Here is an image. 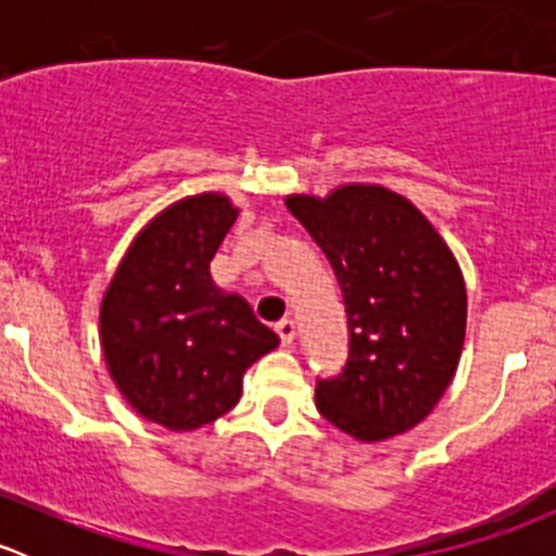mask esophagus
Returning <instances> with one entry per match:
<instances>
[{
  "instance_id": "34e87169",
  "label": "esophagus",
  "mask_w": 556,
  "mask_h": 556,
  "mask_svg": "<svg viewBox=\"0 0 556 556\" xmlns=\"http://www.w3.org/2000/svg\"><path fill=\"white\" fill-rule=\"evenodd\" d=\"M274 330H277L279 333V339H282V344H293V339H295V323L293 319H279L277 325H274Z\"/></svg>"
}]
</instances>
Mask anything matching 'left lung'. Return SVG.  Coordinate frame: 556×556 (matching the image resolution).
<instances>
[{"instance_id":"1","label":"left lung","mask_w":556,"mask_h":556,"mask_svg":"<svg viewBox=\"0 0 556 556\" xmlns=\"http://www.w3.org/2000/svg\"><path fill=\"white\" fill-rule=\"evenodd\" d=\"M333 266L350 355L317 379L319 414L357 441L422 422L457 371L468 295L450 244L408 199L382 185H341L285 199Z\"/></svg>"}]
</instances>
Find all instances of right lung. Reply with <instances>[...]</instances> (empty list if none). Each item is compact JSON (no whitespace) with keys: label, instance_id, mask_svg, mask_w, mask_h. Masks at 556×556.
I'll return each mask as SVG.
<instances>
[{"label":"right lung","instance_id":"right-lung-1","mask_svg":"<svg viewBox=\"0 0 556 556\" xmlns=\"http://www.w3.org/2000/svg\"><path fill=\"white\" fill-rule=\"evenodd\" d=\"M237 215L223 193L179 199L137 233L104 290L99 336L112 382L174 433L231 412L247 368L279 344L242 295L210 277Z\"/></svg>","mask_w":556,"mask_h":556}]
</instances>
